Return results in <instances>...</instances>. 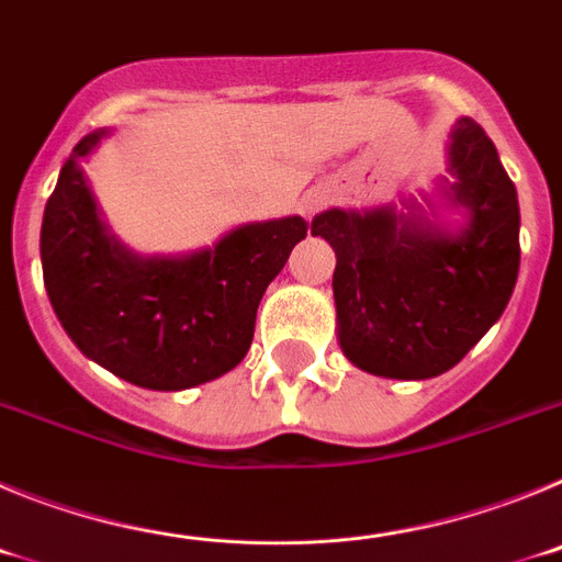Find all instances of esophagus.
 Returning a JSON list of instances; mask_svg holds the SVG:
<instances>
[{
	"label": "esophagus",
	"instance_id": "obj_1",
	"mask_svg": "<svg viewBox=\"0 0 562 562\" xmlns=\"http://www.w3.org/2000/svg\"><path fill=\"white\" fill-rule=\"evenodd\" d=\"M326 202H329V193H326L324 188H312V191L304 193V200H301V213H304V216H312V213L321 211Z\"/></svg>",
	"mask_w": 562,
	"mask_h": 562
}]
</instances>
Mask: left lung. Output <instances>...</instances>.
I'll use <instances>...</instances> for the list:
<instances>
[{"instance_id": "8db88e82", "label": "left lung", "mask_w": 562, "mask_h": 562, "mask_svg": "<svg viewBox=\"0 0 562 562\" xmlns=\"http://www.w3.org/2000/svg\"><path fill=\"white\" fill-rule=\"evenodd\" d=\"M445 210L462 222L445 223ZM518 233V193L473 117L450 128L448 177L434 193L317 213L312 236L326 238L337 256L331 290L342 355L389 380L453 369L513 297Z\"/></svg>"}]
</instances>
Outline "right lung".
Wrapping results in <instances>:
<instances>
[{"mask_svg": "<svg viewBox=\"0 0 562 562\" xmlns=\"http://www.w3.org/2000/svg\"><path fill=\"white\" fill-rule=\"evenodd\" d=\"M112 128L87 134L58 173L42 222L49 304L81 355L151 391H182L245 360L256 312L292 247L301 216L247 222L186 256H140L101 220L81 162Z\"/></svg>", "mask_w": 562, "mask_h": 562, "instance_id": "right-lung-1", "label": "right lung"}]
</instances>
